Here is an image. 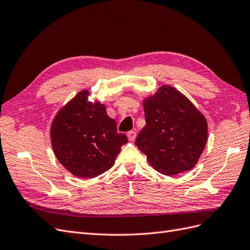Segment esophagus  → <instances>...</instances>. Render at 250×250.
Wrapping results in <instances>:
<instances>
[{"label":"esophagus","mask_w":250,"mask_h":250,"mask_svg":"<svg viewBox=\"0 0 250 250\" xmlns=\"http://www.w3.org/2000/svg\"><path fill=\"white\" fill-rule=\"evenodd\" d=\"M127 137H128V140H129L130 142H133L135 140V137H137V132L131 130V131H128L127 132Z\"/></svg>","instance_id":"esophagus-1"}]
</instances>
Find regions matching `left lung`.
<instances>
[{
    "label": "left lung",
    "instance_id": "1",
    "mask_svg": "<svg viewBox=\"0 0 250 250\" xmlns=\"http://www.w3.org/2000/svg\"><path fill=\"white\" fill-rule=\"evenodd\" d=\"M146 125L135 145L153 169L165 175L191 170L208 141V123L176 88L163 85L143 102Z\"/></svg>",
    "mask_w": 250,
    "mask_h": 250
}]
</instances>
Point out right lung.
I'll list each match as a JSON object with an SVG mask.
<instances>
[{"mask_svg":"<svg viewBox=\"0 0 250 250\" xmlns=\"http://www.w3.org/2000/svg\"><path fill=\"white\" fill-rule=\"evenodd\" d=\"M87 90L58 111L51 126V142L59 163L74 176L94 178L109 170L128 142L119 133L105 105L88 102Z\"/></svg>","mask_w":250,"mask_h":250,"instance_id":"1","label":"right lung"}]
</instances>
